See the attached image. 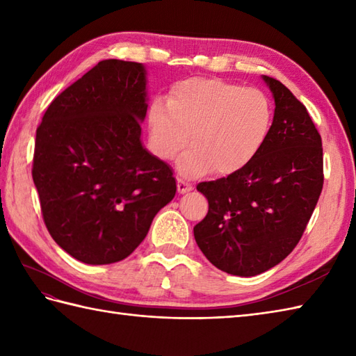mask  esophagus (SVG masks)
Wrapping results in <instances>:
<instances>
[{
  "mask_svg": "<svg viewBox=\"0 0 356 356\" xmlns=\"http://www.w3.org/2000/svg\"><path fill=\"white\" fill-rule=\"evenodd\" d=\"M191 190H193V185L190 182H186V180L182 177H177V191L179 193L184 194V193H188Z\"/></svg>",
  "mask_w": 356,
  "mask_h": 356,
  "instance_id": "34e87169",
  "label": "esophagus"
}]
</instances>
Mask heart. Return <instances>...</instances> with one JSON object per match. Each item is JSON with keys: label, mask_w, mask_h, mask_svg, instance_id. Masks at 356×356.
Segmentation results:
<instances>
[{"label": "heart", "mask_w": 356, "mask_h": 356, "mask_svg": "<svg viewBox=\"0 0 356 356\" xmlns=\"http://www.w3.org/2000/svg\"><path fill=\"white\" fill-rule=\"evenodd\" d=\"M268 96L257 88L218 78H188L170 90L168 102L156 99L148 111L154 153L179 159V171L195 177L216 171L232 174L259 154L270 131Z\"/></svg>", "instance_id": "1"}]
</instances>
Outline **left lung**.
<instances>
[{"mask_svg":"<svg viewBox=\"0 0 356 356\" xmlns=\"http://www.w3.org/2000/svg\"><path fill=\"white\" fill-rule=\"evenodd\" d=\"M275 99L264 145L228 177L200 182L208 214L194 226L207 259L232 275L254 277L289 255L323 190V147L306 107L282 82L263 76Z\"/></svg>","mask_w":356,"mask_h":356,"instance_id":"1","label":"left lung"}]
</instances>
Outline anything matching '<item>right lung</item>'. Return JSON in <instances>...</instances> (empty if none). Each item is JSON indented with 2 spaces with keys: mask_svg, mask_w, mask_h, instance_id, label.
I'll list each match as a JSON object with an SVG mask.
<instances>
[{
  "mask_svg": "<svg viewBox=\"0 0 356 356\" xmlns=\"http://www.w3.org/2000/svg\"><path fill=\"white\" fill-rule=\"evenodd\" d=\"M142 64L105 59L59 93L36 128L32 177L51 238L87 264L127 259L176 194L140 143Z\"/></svg>",
  "mask_w": 356,
  "mask_h": 356,
  "instance_id": "obj_1",
  "label": "right lung"
}]
</instances>
